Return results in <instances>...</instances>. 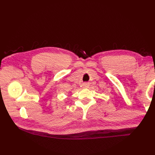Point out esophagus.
Instances as JSON below:
<instances>
[{
	"label": "esophagus",
	"instance_id": "1",
	"mask_svg": "<svg viewBox=\"0 0 155 155\" xmlns=\"http://www.w3.org/2000/svg\"><path fill=\"white\" fill-rule=\"evenodd\" d=\"M82 87L83 88H87L89 87V83H83Z\"/></svg>",
	"mask_w": 155,
	"mask_h": 155
}]
</instances>
